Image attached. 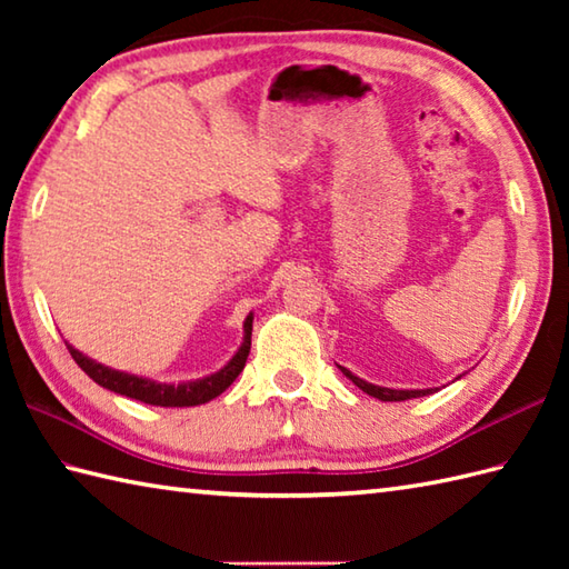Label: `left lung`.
<instances>
[{
    "instance_id": "1",
    "label": "left lung",
    "mask_w": 569,
    "mask_h": 569,
    "mask_svg": "<svg viewBox=\"0 0 569 569\" xmlns=\"http://www.w3.org/2000/svg\"><path fill=\"white\" fill-rule=\"evenodd\" d=\"M340 371L345 373V377L352 381L355 386H359L361 391L365 393H369V396H373V398H379V401H408V398H420V396H428V393H432V391H438V389H386V386H377V383H369V381H365V379H359V377H355L352 371L349 369H345V367H340ZM459 377H462V373H459ZM457 377V379H459Z\"/></svg>"
}]
</instances>
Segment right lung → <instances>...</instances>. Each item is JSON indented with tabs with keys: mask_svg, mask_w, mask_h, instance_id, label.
<instances>
[{
	"mask_svg": "<svg viewBox=\"0 0 569 569\" xmlns=\"http://www.w3.org/2000/svg\"><path fill=\"white\" fill-rule=\"evenodd\" d=\"M251 322H253V316L249 312L244 320V342H241L234 357L229 359L220 371H214V373H210V377H202L196 381H180V383H163V381H153L147 377H137V373H129V371L104 367V365H100V361L90 359L88 355L78 352V349L70 342H66V345H68L70 357L76 359V365L84 373H88L94 383L104 386V389L122 393L127 398H137V401L149 403V406L186 408V406H200V403L212 401V398L220 396L227 386L239 377L241 369H244V365H247V357L251 349Z\"/></svg>",
	"mask_w": 569,
	"mask_h": 569,
	"instance_id": "obj_1",
	"label": "right lung"
}]
</instances>
